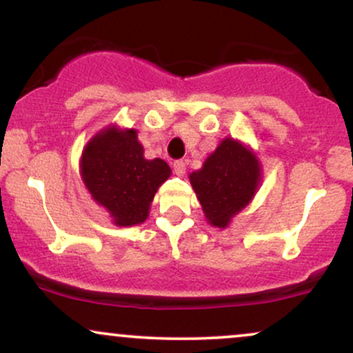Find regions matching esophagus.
<instances>
[{
  "mask_svg": "<svg viewBox=\"0 0 353 353\" xmlns=\"http://www.w3.org/2000/svg\"><path fill=\"white\" fill-rule=\"evenodd\" d=\"M172 169H174V174H176V176H184V174H185V163L182 161V159H177V161H174Z\"/></svg>",
  "mask_w": 353,
  "mask_h": 353,
  "instance_id": "1",
  "label": "esophagus"
}]
</instances>
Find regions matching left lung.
Listing matches in <instances>:
<instances>
[{
	"mask_svg": "<svg viewBox=\"0 0 353 353\" xmlns=\"http://www.w3.org/2000/svg\"><path fill=\"white\" fill-rule=\"evenodd\" d=\"M189 179L210 225L226 228L256 195L261 163L246 145L225 138Z\"/></svg>",
	"mask_w": 353,
	"mask_h": 353,
	"instance_id": "8db88e82",
	"label": "left lung"
}]
</instances>
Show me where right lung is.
Returning <instances> with one entry per match:
<instances>
[{"label": "right lung", "instance_id": "add662e5", "mask_svg": "<svg viewBox=\"0 0 353 353\" xmlns=\"http://www.w3.org/2000/svg\"><path fill=\"white\" fill-rule=\"evenodd\" d=\"M137 130L104 128L88 141L81 154L84 185L117 226H133L148 218L159 185L171 176L163 159H146Z\"/></svg>", "mask_w": 353, "mask_h": 353}]
</instances>
